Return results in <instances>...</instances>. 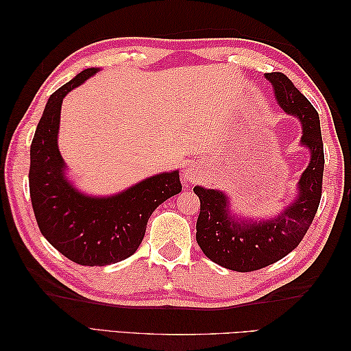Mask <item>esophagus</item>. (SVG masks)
<instances>
[{
  "label": "esophagus",
  "instance_id": "esophagus-1",
  "mask_svg": "<svg viewBox=\"0 0 351 351\" xmlns=\"http://www.w3.org/2000/svg\"><path fill=\"white\" fill-rule=\"evenodd\" d=\"M197 176V170L196 169H193V167H189L187 170H185V180H189V181H191V180H195V178Z\"/></svg>",
  "mask_w": 351,
  "mask_h": 351
}]
</instances>
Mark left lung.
<instances>
[{
	"label": "left lung",
	"instance_id": "obj_1",
	"mask_svg": "<svg viewBox=\"0 0 351 351\" xmlns=\"http://www.w3.org/2000/svg\"><path fill=\"white\" fill-rule=\"evenodd\" d=\"M265 77L273 84L282 110L299 117L302 145L311 152L295 200L271 220L243 221L229 213L228 197L221 191L193 189L200 200L196 223L199 247L215 264L241 273L271 265L293 252L312 225L323 191L324 151L317 110L285 73L271 72Z\"/></svg>",
	"mask_w": 351,
	"mask_h": 351
}]
</instances>
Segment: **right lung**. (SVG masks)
<instances>
[{"label": "right lung", "instance_id": "obj_1", "mask_svg": "<svg viewBox=\"0 0 351 351\" xmlns=\"http://www.w3.org/2000/svg\"><path fill=\"white\" fill-rule=\"evenodd\" d=\"M88 68L49 96L29 147V197L42 235L80 265H108L136 253L147 220L164 200L181 193L180 171L147 178L111 197L81 195L64 176L57 146L60 108L72 88L95 75Z\"/></svg>", "mask_w": 351, "mask_h": 351}]
</instances>
